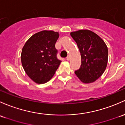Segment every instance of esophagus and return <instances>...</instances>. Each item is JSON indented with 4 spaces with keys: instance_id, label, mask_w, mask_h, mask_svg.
<instances>
[{
    "instance_id": "obj_1",
    "label": "esophagus",
    "mask_w": 125,
    "mask_h": 125,
    "mask_svg": "<svg viewBox=\"0 0 125 125\" xmlns=\"http://www.w3.org/2000/svg\"><path fill=\"white\" fill-rule=\"evenodd\" d=\"M66 60H70V56H67Z\"/></svg>"
}]
</instances>
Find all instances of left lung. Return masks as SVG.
Here are the masks:
<instances>
[{"label":"left lung","instance_id":"8db88e82","mask_svg":"<svg viewBox=\"0 0 125 125\" xmlns=\"http://www.w3.org/2000/svg\"><path fill=\"white\" fill-rule=\"evenodd\" d=\"M81 57L80 68L75 73L82 82L90 83L104 73L108 62V48L103 40L93 31L80 30L71 33Z\"/></svg>","mask_w":125,"mask_h":125}]
</instances>
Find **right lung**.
Wrapping results in <instances>:
<instances>
[{
  "label": "right lung",
  "mask_w": 125,
  "mask_h": 125,
  "mask_svg": "<svg viewBox=\"0 0 125 125\" xmlns=\"http://www.w3.org/2000/svg\"><path fill=\"white\" fill-rule=\"evenodd\" d=\"M58 32L43 31L34 34L22 49L21 60L27 75L35 83H45L53 77L61 60L55 47Z\"/></svg>",
  "instance_id": "obj_1"
}]
</instances>
